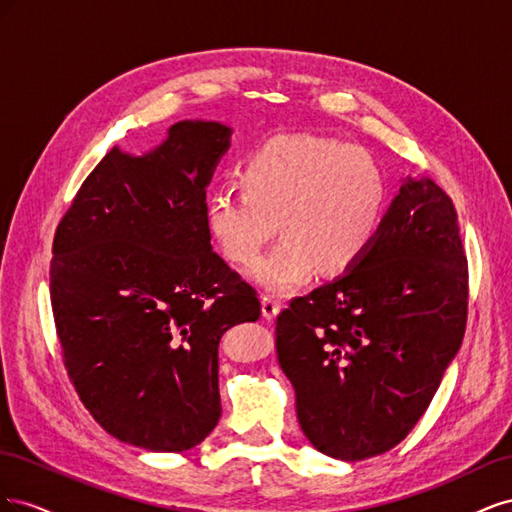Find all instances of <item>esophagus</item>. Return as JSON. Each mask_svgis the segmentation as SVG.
Instances as JSON below:
<instances>
[{
    "mask_svg": "<svg viewBox=\"0 0 512 512\" xmlns=\"http://www.w3.org/2000/svg\"><path fill=\"white\" fill-rule=\"evenodd\" d=\"M280 309H282L280 301H275L273 297H269V294L262 297V316H265L267 320H273L277 314H280Z\"/></svg>",
    "mask_w": 512,
    "mask_h": 512,
    "instance_id": "esophagus-1",
    "label": "esophagus"
}]
</instances>
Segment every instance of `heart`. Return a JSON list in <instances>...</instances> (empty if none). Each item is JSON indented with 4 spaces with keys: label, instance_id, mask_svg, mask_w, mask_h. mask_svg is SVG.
Instances as JSON below:
<instances>
[{
    "label": "heart",
    "instance_id": "b5f03b06",
    "mask_svg": "<svg viewBox=\"0 0 512 512\" xmlns=\"http://www.w3.org/2000/svg\"><path fill=\"white\" fill-rule=\"evenodd\" d=\"M241 183L218 185L205 205L224 258L252 262L280 222L282 241L250 269L273 294H292L320 271L365 258L384 222L389 183L369 151L322 136H277L243 162Z\"/></svg>",
    "mask_w": 512,
    "mask_h": 512
}]
</instances>
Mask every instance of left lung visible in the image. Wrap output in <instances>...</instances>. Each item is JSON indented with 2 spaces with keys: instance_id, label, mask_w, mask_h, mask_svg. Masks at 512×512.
Wrapping results in <instances>:
<instances>
[{
  "instance_id": "8db88e82",
  "label": "left lung",
  "mask_w": 512,
  "mask_h": 512,
  "mask_svg": "<svg viewBox=\"0 0 512 512\" xmlns=\"http://www.w3.org/2000/svg\"><path fill=\"white\" fill-rule=\"evenodd\" d=\"M466 320L453 200L431 179H404L359 265L277 316V363L307 440L342 461L391 451L429 408Z\"/></svg>"
}]
</instances>
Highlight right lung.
I'll return each mask as SVG.
<instances>
[{
	"mask_svg": "<svg viewBox=\"0 0 512 512\" xmlns=\"http://www.w3.org/2000/svg\"><path fill=\"white\" fill-rule=\"evenodd\" d=\"M179 121L147 156L117 147L53 239L51 305L68 378L113 438L156 453L203 442L222 414L218 346L260 318L258 292L213 252L207 185L230 145Z\"/></svg>",
	"mask_w": 512,
	"mask_h": 512,
	"instance_id": "add662e5",
	"label": "right lung"
}]
</instances>
